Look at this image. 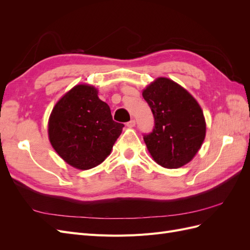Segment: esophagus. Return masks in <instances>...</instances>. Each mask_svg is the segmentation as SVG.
I'll return each instance as SVG.
<instances>
[{
  "mask_svg": "<svg viewBox=\"0 0 250 250\" xmlns=\"http://www.w3.org/2000/svg\"><path fill=\"white\" fill-rule=\"evenodd\" d=\"M127 127H129V128H132V127H134L135 126V120H130L129 122H127Z\"/></svg>",
  "mask_w": 250,
  "mask_h": 250,
  "instance_id": "esophagus-1",
  "label": "esophagus"
}]
</instances>
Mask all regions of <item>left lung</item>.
<instances>
[{
    "label": "left lung",
    "instance_id": "8db88e82",
    "mask_svg": "<svg viewBox=\"0 0 250 250\" xmlns=\"http://www.w3.org/2000/svg\"><path fill=\"white\" fill-rule=\"evenodd\" d=\"M154 117L152 132L144 134L153 160L167 169L183 167L206 138V120L194 97L171 79L160 77L143 90Z\"/></svg>",
    "mask_w": 250,
    "mask_h": 250
}]
</instances>
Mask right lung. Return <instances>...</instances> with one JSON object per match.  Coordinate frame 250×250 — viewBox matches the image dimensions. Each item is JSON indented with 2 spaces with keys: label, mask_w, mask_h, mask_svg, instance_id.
<instances>
[{
  "label": "right lung",
  "mask_w": 250,
  "mask_h": 250,
  "mask_svg": "<svg viewBox=\"0 0 250 250\" xmlns=\"http://www.w3.org/2000/svg\"><path fill=\"white\" fill-rule=\"evenodd\" d=\"M123 127L112 120L109 106L99 99L94 86L79 84L56 103L48 133L52 147L64 162L88 170L110 154Z\"/></svg>",
  "instance_id": "add662e5"
}]
</instances>
